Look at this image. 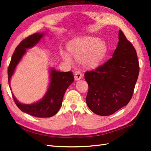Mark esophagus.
Listing matches in <instances>:
<instances>
[{"instance_id": "34e87169", "label": "esophagus", "mask_w": 151, "mask_h": 151, "mask_svg": "<svg viewBox=\"0 0 151 151\" xmlns=\"http://www.w3.org/2000/svg\"><path fill=\"white\" fill-rule=\"evenodd\" d=\"M82 78V74L81 73V71H76L75 73V80L76 81H78L79 80H81Z\"/></svg>"}]
</instances>
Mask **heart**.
<instances>
[{
	"mask_svg": "<svg viewBox=\"0 0 151 151\" xmlns=\"http://www.w3.org/2000/svg\"><path fill=\"white\" fill-rule=\"evenodd\" d=\"M70 55L75 58L82 59L86 68L95 69L101 65L107 52V46L97 37L84 36L77 38L68 46ZM62 59L68 63H73L72 58L67 52L61 51Z\"/></svg>",
	"mask_w": 151,
	"mask_h": 151,
	"instance_id": "1",
	"label": "heart"
}]
</instances>
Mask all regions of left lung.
<instances>
[{
	"instance_id": "1",
	"label": "left lung",
	"mask_w": 151,
	"mask_h": 151,
	"mask_svg": "<svg viewBox=\"0 0 151 151\" xmlns=\"http://www.w3.org/2000/svg\"><path fill=\"white\" fill-rule=\"evenodd\" d=\"M139 72L136 51L121 30L111 58L84 74L89 89L86 103L95 114L107 116L127 106L132 97Z\"/></svg>"
}]
</instances>
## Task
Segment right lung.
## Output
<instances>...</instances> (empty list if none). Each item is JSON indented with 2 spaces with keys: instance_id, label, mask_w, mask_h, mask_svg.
<instances>
[{
  "instance_id": "add662e5",
  "label": "right lung",
  "mask_w": 151,
  "mask_h": 151,
  "mask_svg": "<svg viewBox=\"0 0 151 151\" xmlns=\"http://www.w3.org/2000/svg\"><path fill=\"white\" fill-rule=\"evenodd\" d=\"M45 34V33L41 32L31 35L22 40L16 47L8 69V83L11 90L10 79L14 75L16 67L27 52V49L36 46ZM49 73V88L43 97L40 101L30 104H22L19 102L14 93H12L16 105L22 111L37 117H50L59 111L62 106L64 93L67 88L74 82V76L72 72L57 71L53 67L50 69Z\"/></svg>"
}]
</instances>
